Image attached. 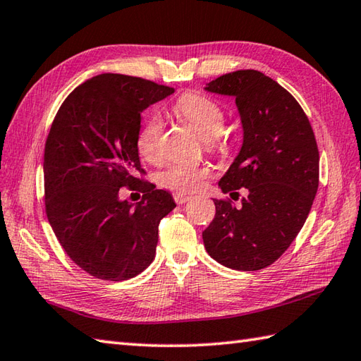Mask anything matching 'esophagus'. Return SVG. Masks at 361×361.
I'll list each match as a JSON object with an SVG mask.
<instances>
[{"label": "esophagus", "instance_id": "34e87169", "mask_svg": "<svg viewBox=\"0 0 361 361\" xmlns=\"http://www.w3.org/2000/svg\"><path fill=\"white\" fill-rule=\"evenodd\" d=\"M173 200L176 204H183L190 200V195L183 194V192H173Z\"/></svg>", "mask_w": 361, "mask_h": 361}]
</instances>
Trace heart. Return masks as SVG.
Masks as SVG:
<instances>
[{"label":"heart","instance_id":"obj_1","mask_svg":"<svg viewBox=\"0 0 361 361\" xmlns=\"http://www.w3.org/2000/svg\"><path fill=\"white\" fill-rule=\"evenodd\" d=\"M173 109L178 116L189 122L200 133L204 140L206 149L217 153L228 150V141L224 136H220V132L225 126V111L217 101L197 93V91H189L175 102ZM161 132H163V124L155 114L144 122L136 136V149L144 159H158ZM209 176L211 169L208 166L190 167L183 164H169L158 173V183L166 189L189 194L202 189Z\"/></svg>","mask_w":361,"mask_h":361}]
</instances>
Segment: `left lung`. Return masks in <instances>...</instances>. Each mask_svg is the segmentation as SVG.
<instances>
[{
    "mask_svg": "<svg viewBox=\"0 0 361 361\" xmlns=\"http://www.w3.org/2000/svg\"><path fill=\"white\" fill-rule=\"evenodd\" d=\"M206 90L235 97L243 144L219 186L237 197L234 190L243 188L247 195L239 209L229 198L214 200L216 217L203 231L204 248L233 270H262L296 239L315 200V133L296 99L260 71L224 74Z\"/></svg>",
    "mask_w": 361,
    "mask_h": 361,
    "instance_id": "1",
    "label": "left lung"
}]
</instances>
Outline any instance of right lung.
I'll return each instance as SVG.
<instances>
[{"label": "right lung", "instance_id": "right-lung-1", "mask_svg": "<svg viewBox=\"0 0 361 361\" xmlns=\"http://www.w3.org/2000/svg\"><path fill=\"white\" fill-rule=\"evenodd\" d=\"M173 88L124 74H99L68 96L46 137L44 209L57 240L83 271L127 281L157 252L172 195L142 180L136 149L141 113ZM143 192L135 209L121 190Z\"/></svg>", "mask_w": 361, "mask_h": 361}]
</instances>
